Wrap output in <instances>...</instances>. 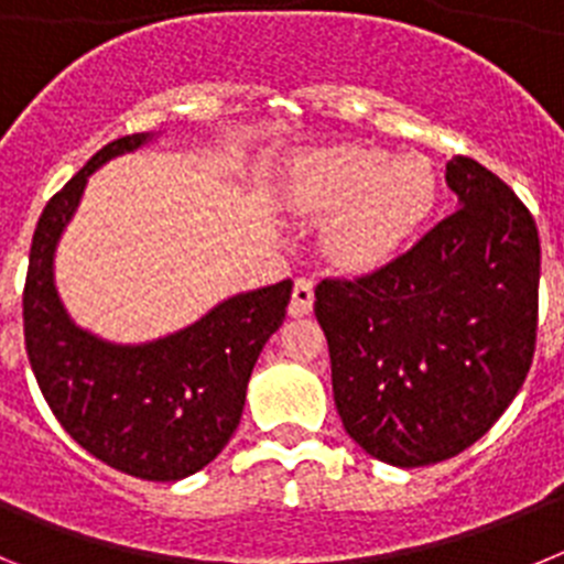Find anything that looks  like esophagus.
Returning a JSON list of instances; mask_svg holds the SVG:
<instances>
[{
	"label": "esophagus",
	"instance_id": "obj_1",
	"mask_svg": "<svg viewBox=\"0 0 564 564\" xmlns=\"http://www.w3.org/2000/svg\"><path fill=\"white\" fill-rule=\"evenodd\" d=\"M291 316H307L313 311V282L307 276L296 279V285H293V296H291Z\"/></svg>",
	"mask_w": 564,
	"mask_h": 564
}]
</instances>
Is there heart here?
I'll use <instances>...</instances> for the list:
<instances>
[{
  "mask_svg": "<svg viewBox=\"0 0 564 564\" xmlns=\"http://www.w3.org/2000/svg\"><path fill=\"white\" fill-rule=\"evenodd\" d=\"M293 206L336 214L325 248L341 268H372L390 257L435 203V174L417 154L336 147L296 166Z\"/></svg>",
  "mask_w": 564,
  "mask_h": 564,
  "instance_id": "b5f03b06",
  "label": "heart"
}]
</instances>
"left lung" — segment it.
I'll list each match as a JSON object with an SVG mask.
<instances>
[{
  "label": "left lung",
  "mask_w": 564,
  "mask_h": 564,
  "mask_svg": "<svg viewBox=\"0 0 564 564\" xmlns=\"http://www.w3.org/2000/svg\"><path fill=\"white\" fill-rule=\"evenodd\" d=\"M457 208L361 276L316 285L333 395L367 455L432 466L480 441L525 383L540 325L534 214L495 172L446 163Z\"/></svg>",
  "instance_id": "obj_1"
}]
</instances>
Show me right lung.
Segmentation results:
<instances>
[{
  "mask_svg": "<svg viewBox=\"0 0 564 564\" xmlns=\"http://www.w3.org/2000/svg\"><path fill=\"white\" fill-rule=\"evenodd\" d=\"M143 141L147 134H127L107 143L44 206L22 293L24 350L44 401L82 449L123 475L172 482L200 471L231 441L253 364L285 318L293 282L239 293L143 347L78 330L53 285V251L89 174Z\"/></svg>",
  "mask_w": 564,
  "mask_h": 564,
  "instance_id": "add662e5",
  "label": "right lung"
}]
</instances>
